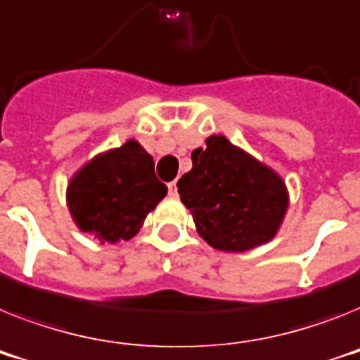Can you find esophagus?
Segmentation results:
<instances>
[{"instance_id": "34e87169", "label": "esophagus", "mask_w": 360, "mask_h": 360, "mask_svg": "<svg viewBox=\"0 0 360 360\" xmlns=\"http://www.w3.org/2000/svg\"><path fill=\"white\" fill-rule=\"evenodd\" d=\"M168 194L172 195V198H177V183L175 181H172V183H168Z\"/></svg>"}]
</instances>
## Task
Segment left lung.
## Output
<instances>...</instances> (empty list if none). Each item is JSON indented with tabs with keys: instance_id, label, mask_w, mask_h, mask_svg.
Wrapping results in <instances>:
<instances>
[{
	"instance_id": "obj_1",
	"label": "left lung",
	"mask_w": 360,
	"mask_h": 360,
	"mask_svg": "<svg viewBox=\"0 0 360 360\" xmlns=\"http://www.w3.org/2000/svg\"><path fill=\"white\" fill-rule=\"evenodd\" d=\"M205 143L192 152V170L177 181L199 236L225 252L273 240L289 207L282 177L223 135Z\"/></svg>"
}]
</instances>
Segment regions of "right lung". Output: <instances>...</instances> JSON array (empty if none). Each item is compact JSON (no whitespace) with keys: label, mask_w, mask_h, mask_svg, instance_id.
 I'll return each mask as SVG.
<instances>
[{"label":"right lung","mask_w":360,"mask_h":360,"mask_svg":"<svg viewBox=\"0 0 360 360\" xmlns=\"http://www.w3.org/2000/svg\"><path fill=\"white\" fill-rule=\"evenodd\" d=\"M153 166L152 155L134 139L86 162L68 186V207L78 229L101 243L131 240L168 192Z\"/></svg>","instance_id":"right-lung-1"}]
</instances>
